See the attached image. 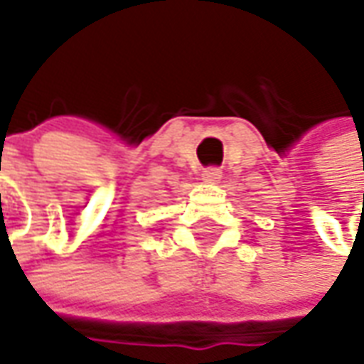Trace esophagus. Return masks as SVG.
Masks as SVG:
<instances>
[{
	"label": "esophagus",
	"instance_id": "obj_1",
	"mask_svg": "<svg viewBox=\"0 0 364 364\" xmlns=\"http://www.w3.org/2000/svg\"><path fill=\"white\" fill-rule=\"evenodd\" d=\"M203 180H208V182H218L219 178H221V170L218 166H210V168L203 170Z\"/></svg>",
	"mask_w": 364,
	"mask_h": 364
}]
</instances>
